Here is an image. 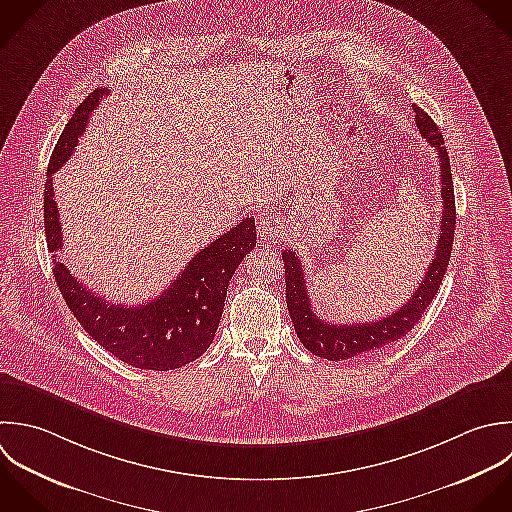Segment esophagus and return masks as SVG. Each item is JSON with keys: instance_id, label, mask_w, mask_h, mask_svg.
Wrapping results in <instances>:
<instances>
[{"instance_id": "1", "label": "esophagus", "mask_w": 512, "mask_h": 512, "mask_svg": "<svg viewBox=\"0 0 512 512\" xmlns=\"http://www.w3.org/2000/svg\"><path fill=\"white\" fill-rule=\"evenodd\" d=\"M257 235L261 241H275L283 235V221L277 215H265L257 223Z\"/></svg>"}]
</instances>
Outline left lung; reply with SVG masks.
<instances>
[{
    "label": "left lung",
    "instance_id": "1",
    "mask_svg": "<svg viewBox=\"0 0 512 512\" xmlns=\"http://www.w3.org/2000/svg\"><path fill=\"white\" fill-rule=\"evenodd\" d=\"M415 109V121L421 131V135L437 149L439 165H441V195H443V219H441V233L437 241L435 259L427 267V273L415 293L407 299L403 307L393 311L391 315L369 321V323H355V325H337L329 323L315 315L307 285L303 277V265L301 259L291 251H283V263H285V289H287V309L295 327V333L303 347L311 351L317 357L329 359V361H345L363 353H373L377 349H383L399 339H403L415 323L421 319L425 309L433 303L445 271L449 267L451 251H453V237H455V223H457V211H455V191H453V173L449 163L447 147L443 145L445 139L431 119L421 107L413 105Z\"/></svg>",
    "mask_w": 512,
    "mask_h": 512
}]
</instances>
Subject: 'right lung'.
<instances>
[{
  "instance_id": "add662e5",
  "label": "right lung",
  "mask_w": 512,
  "mask_h": 512,
  "mask_svg": "<svg viewBox=\"0 0 512 512\" xmlns=\"http://www.w3.org/2000/svg\"><path fill=\"white\" fill-rule=\"evenodd\" d=\"M109 89L91 91L65 125L47 167L43 191V223L47 249L53 253V277L81 327L119 361L147 371H171L199 359L217 333L227 287L243 257L255 247V219L245 217L231 231L201 249L179 277L153 301L139 307L113 305L89 291L57 259L61 223L53 199V173L71 157L85 131L89 113Z\"/></svg>"
}]
</instances>
